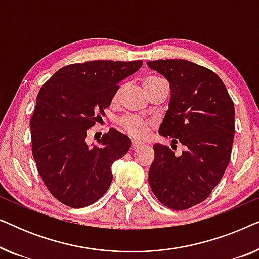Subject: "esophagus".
I'll use <instances>...</instances> for the list:
<instances>
[{
	"instance_id": "obj_1",
	"label": "esophagus",
	"mask_w": 259,
	"mask_h": 259,
	"mask_svg": "<svg viewBox=\"0 0 259 259\" xmlns=\"http://www.w3.org/2000/svg\"><path fill=\"white\" fill-rule=\"evenodd\" d=\"M140 146H143V143H140L138 140H132V143H131V150H137Z\"/></svg>"
}]
</instances>
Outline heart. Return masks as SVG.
I'll return each instance as SVG.
<instances>
[{
    "label": "heart",
    "instance_id": "1",
    "mask_svg": "<svg viewBox=\"0 0 259 259\" xmlns=\"http://www.w3.org/2000/svg\"><path fill=\"white\" fill-rule=\"evenodd\" d=\"M162 79L158 76H147L145 77L144 80V87L146 90L147 87L152 86V84L160 82ZM120 93V90L118 91V95ZM120 127L134 138H138V139H144L148 136V132H150V126L151 123L147 121V120H143L140 118H137V116H126V118H122L120 120Z\"/></svg>",
    "mask_w": 259,
    "mask_h": 259
}]
</instances>
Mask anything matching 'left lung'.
I'll return each instance as SVG.
<instances>
[{
	"instance_id": "obj_1",
	"label": "left lung",
	"mask_w": 259,
	"mask_h": 259,
	"mask_svg": "<svg viewBox=\"0 0 259 259\" xmlns=\"http://www.w3.org/2000/svg\"><path fill=\"white\" fill-rule=\"evenodd\" d=\"M169 83L171 98L159 133L185 151L154 144L148 183L154 196L172 210L201 203L228 167L235 137V106L217 74L187 60L147 62Z\"/></svg>"
}]
</instances>
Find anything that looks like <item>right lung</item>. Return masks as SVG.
<instances>
[{"instance_id": "1", "label": "right lung", "mask_w": 259, "mask_h": 259, "mask_svg": "<svg viewBox=\"0 0 259 259\" xmlns=\"http://www.w3.org/2000/svg\"><path fill=\"white\" fill-rule=\"evenodd\" d=\"M143 61L98 60L59 69L36 98L30 120L31 152L49 192L67 206L95 203L111 185L112 165L131 147L126 134L111 128L99 146L86 143L87 130L111 105L119 82Z\"/></svg>"}]
</instances>
